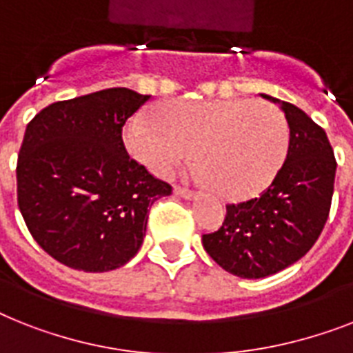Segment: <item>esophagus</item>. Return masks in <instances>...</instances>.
<instances>
[{"label": "esophagus", "instance_id": "esophagus-1", "mask_svg": "<svg viewBox=\"0 0 353 353\" xmlns=\"http://www.w3.org/2000/svg\"><path fill=\"white\" fill-rule=\"evenodd\" d=\"M174 194L179 197H185V199H192L196 196V192L190 190V188H185V186H174Z\"/></svg>", "mask_w": 353, "mask_h": 353}]
</instances>
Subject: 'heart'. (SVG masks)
<instances>
[{"label":"heart","instance_id":"1","mask_svg":"<svg viewBox=\"0 0 353 353\" xmlns=\"http://www.w3.org/2000/svg\"><path fill=\"white\" fill-rule=\"evenodd\" d=\"M125 143L159 177H170L196 150L199 174L223 196L241 199L268 186L283 167L288 123L263 99H177L165 103L157 119H130Z\"/></svg>","mask_w":353,"mask_h":353}]
</instances>
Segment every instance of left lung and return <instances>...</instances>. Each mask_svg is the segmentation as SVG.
Instances as JSON below:
<instances>
[{
	"instance_id": "1",
	"label": "left lung",
	"mask_w": 353,
	"mask_h": 353,
	"mask_svg": "<svg viewBox=\"0 0 353 353\" xmlns=\"http://www.w3.org/2000/svg\"><path fill=\"white\" fill-rule=\"evenodd\" d=\"M285 112L288 150L283 167L257 197L226 205L223 225L203 234L206 254L234 276H272L310 250L325 228L335 181L334 148L326 132L296 105Z\"/></svg>"
}]
</instances>
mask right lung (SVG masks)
I'll use <instances>...</instances> for the list:
<instances>
[{
  "instance_id": "obj_1",
  "label": "right lung",
  "mask_w": 353,
  "mask_h": 353,
  "mask_svg": "<svg viewBox=\"0 0 353 353\" xmlns=\"http://www.w3.org/2000/svg\"><path fill=\"white\" fill-rule=\"evenodd\" d=\"M150 101L107 88L57 101L27 125L18 167V206L48 256L83 272H108L136 256L148 206L172 186L128 156L123 127Z\"/></svg>"
}]
</instances>
